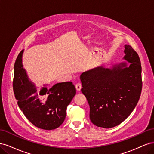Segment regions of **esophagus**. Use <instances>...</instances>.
<instances>
[{"mask_svg": "<svg viewBox=\"0 0 154 154\" xmlns=\"http://www.w3.org/2000/svg\"><path fill=\"white\" fill-rule=\"evenodd\" d=\"M76 90H77V91H80V90H81V88H82V84L81 83H77V84L76 85Z\"/></svg>", "mask_w": 154, "mask_h": 154, "instance_id": "obj_1", "label": "esophagus"}]
</instances>
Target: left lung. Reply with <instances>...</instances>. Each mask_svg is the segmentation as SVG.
<instances>
[{"label":"left lung","instance_id":"8db88e82","mask_svg":"<svg viewBox=\"0 0 154 154\" xmlns=\"http://www.w3.org/2000/svg\"><path fill=\"white\" fill-rule=\"evenodd\" d=\"M125 61L110 68L98 66L80 76L82 92L90 106V119L109 128L127 119L137 104L142 90L141 66L137 53L125 45Z\"/></svg>","mask_w":154,"mask_h":154}]
</instances>
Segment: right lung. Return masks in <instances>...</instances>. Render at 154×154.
Wrapping results in <instances>:
<instances>
[{"label":"right lung","mask_w":154,"mask_h":154,"mask_svg":"<svg viewBox=\"0 0 154 154\" xmlns=\"http://www.w3.org/2000/svg\"><path fill=\"white\" fill-rule=\"evenodd\" d=\"M24 50L18 55L14 66L13 91L17 103L27 119L36 127L53 130L59 127L66 116L67 107L76 94L71 82L56 83L38 89L29 80L22 64Z\"/></svg>","instance_id":"right-lung-1"}]
</instances>
